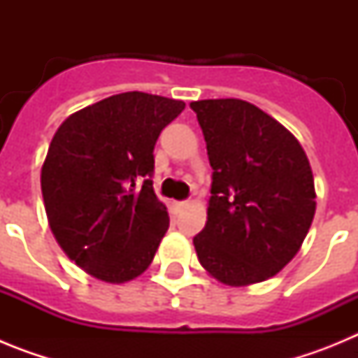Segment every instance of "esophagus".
<instances>
[{
	"label": "esophagus",
	"instance_id": "obj_1",
	"mask_svg": "<svg viewBox=\"0 0 358 358\" xmlns=\"http://www.w3.org/2000/svg\"><path fill=\"white\" fill-rule=\"evenodd\" d=\"M188 204H189L188 201H181V202H177V204H176V208H177V210H185V208L188 206Z\"/></svg>",
	"mask_w": 358,
	"mask_h": 358
}]
</instances>
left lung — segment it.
Instances as JSON below:
<instances>
[{"label": "left lung", "mask_w": 358, "mask_h": 358, "mask_svg": "<svg viewBox=\"0 0 358 358\" xmlns=\"http://www.w3.org/2000/svg\"><path fill=\"white\" fill-rule=\"evenodd\" d=\"M189 107L213 169L208 222L194 238L199 262L226 285L268 280L296 256L314 220L308 157L281 123L245 100Z\"/></svg>", "instance_id": "1"}]
</instances>
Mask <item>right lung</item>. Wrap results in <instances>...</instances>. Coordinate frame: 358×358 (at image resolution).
<instances>
[{
  "label": "right lung",
  "instance_id": "add662e5",
  "mask_svg": "<svg viewBox=\"0 0 358 358\" xmlns=\"http://www.w3.org/2000/svg\"><path fill=\"white\" fill-rule=\"evenodd\" d=\"M185 102L129 91L62 122L41 170L57 242L87 274L125 283L147 271L169 229L152 186L154 145Z\"/></svg>",
  "mask_w": 358,
  "mask_h": 358
}]
</instances>
